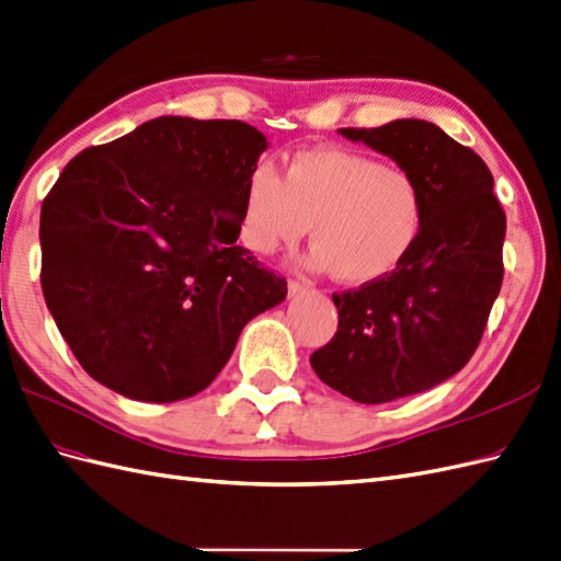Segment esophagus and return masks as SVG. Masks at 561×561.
Returning <instances> with one entry per match:
<instances>
[{
	"label": "esophagus",
	"mask_w": 561,
	"mask_h": 561,
	"mask_svg": "<svg viewBox=\"0 0 561 561\" xmlns=\"http://www.w3.org/2000/svg\"><path fill=\"white\" fill-rule=\"evenodd\" d=\"M307 290V283H299V280H290L288 283V293H290V297H295V295H302Z\"/></svg>",
	"instance_id": "1"
}]
</instances>
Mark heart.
I'll list each match as a JSON object with an SVG mask.
<instances>
[{
    "label": "heart",
    "instance_id": "b5f03b06",
    "mask_svg": "<svg viewBox=\"0 0 561 561\" xmlns=\"http://www.w3.org/2000/svg\"><path fill=\"white\" fill-rule=\"evenodd\" d=\"M423 224V193L412 173L333 147L297 152L283 178L256 163L242 185L240 240L268 256L307 236V264L347 285L388 276L412 252Z\"/></svg>",
    "mask_w": 561,
    "mask_h": 561
}]
</instances>
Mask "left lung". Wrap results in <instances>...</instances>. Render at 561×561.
I'll list each match as a JSON object with an SVG mask.
<instances>
[{
  "label": "left lung",
  "instance_id": "obj_1",
  "mask_svg": "<svg viewBox=\"0 0 561 561\" xmlns=\"http://www.w3.org/2000/svg\"><path fill=\"white\" fill-rule=\"evenodd\" d=\"M340 135L390 157L423 193L412 252L388 276L333 295L337 333L309 359L345 398L383 404L435 388L471 359L500 295L507 216L485 161L435 123L398 118Z\"/></svg>",
  "mask_w": 561,
  "mask_h": 561
}]
</instances>
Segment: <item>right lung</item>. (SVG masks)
<instances>
[{"label": "right lung", "instance_id": "obj_1", "mask_svg": "<svg viewBox=\"0 0 561 561\" xmlns=\"http://www.w3.org/2000/svg\"><path fill=\"white\" fill-rule=\"evenodd\" d=\"M266 147L242 121L159 116L68 161L39 214V280L98 383L140 402L193 398L288 295L236 244Z\"/></svg>", "mask_w": 561, "mask_h": 561}]
</instances>
